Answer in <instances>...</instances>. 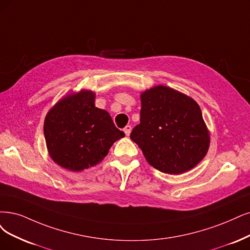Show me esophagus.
Returning <instances> with one entry per match:
<instances>
[{
	"mask_svg": "<svg viewBox=\"0 0 250 250\" xmlns=\"http://www.w3.org/2000/svg\"><path fill=\"white\" fill-rule=\"evenodd\" d=\"M131 131H132V126L131 125H126L125 128H124V132L126 136H130L131 134Z\"/></svg>",
	"mask_w": 250,
	"mask_h": 250,
	"instance_id": "obj_1",
	"label": "esophagus"
}]
</instances>
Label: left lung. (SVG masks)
<instances>
[{"instance_id": "1", "label": "left lung", "mask_w": 250, "mask_h": 250, "mask_svg": "<svg viewBox=\"0 0 250 250\" xmlns=\"http://www.w3.org/2000/svg\"><path fill=\"white\" fill-rule=\"evenodd\" d=\"M131 139L153 168L173 175L195 168L210 144L197 102L164 85L141 94L140 124L133 128Z\"/></svg>"}]
</instances>
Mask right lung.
I'll use <instances>...</instances> for the list:
<instances>
[{"label":"right lung","mask_w":250,"mask_h":250,"mask_svg":"<svg viewBox=\"0 0 250 250\" xmlns=\"http://www.w3.org/2000/svg\"><path fill=\"white\" fill-rule=\"evenodd\" d=\"M96 95L80 90L60 100L44 120L46 146L53 162L79 172L94 167L125 133L106 110L95 106Z\"/></svg>","instance_id":"1"}]
</instances>
